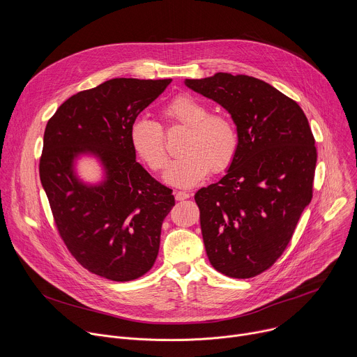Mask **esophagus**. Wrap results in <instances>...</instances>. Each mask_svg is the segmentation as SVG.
<instances>
[{"mask_svg": "<svg viewBox=\"0 0 357 357\" xmlns=\"http://www.w3.org/2000/svg\"><path fill=\"white\" fill-rule=\"evenodd\" d=\"M189 196H190V195H189V193H186V192H176V193H175V199H176V200H179V202H181V200H186V199H189Z\"/></svg>", "mask_w": 357, "mask_h": 357, "instance_id": "obj_1", "label": "esophagus"}]
</instances>
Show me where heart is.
Returning <instances> with one entry per match:
<instances>
[{
    "label": "heart",
    "instance_id": "b5f03b06",
    "mask_svg": "<svg viewBox=\"0 0 357 357\" xmlns=\"http://www.w3.org/2000/svg\"><path fill=\"white\" fill-rule=\"evenodd\" d=\"M168 123L189 128L182 146V158L174 161L165 181L178 188L200 183L210 171L224 172L235 160L240 136L235 123L225 114L210 113V109L190 95L182 93L171 99L162 109ZM130 144L136 155L155 174L164 172L169 155L165 135L157 122L137 119L130 126Z\"/></svg>",
    "mask_w": 357,
    "mask_h": 357
}]
</instances>
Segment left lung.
Masks as SVG:
<instances>
[{"label": "left lung", "instance_id": "8db88e82", "mask_svg": "<svg viewBox=\"0 0 357 357\" xmlns=\"http://www.w3.org/2000/svg\"><path fill=\"white\" fill-rule=\"evenodd\" d=\"M185 84L228 110L240 147L227 174L195 195L211 266L235 279L268 271L312 199L315 140L296 100L271 84L217 73Z\"/></svg>", "mask_w": 357, "mask_h": 357}]
</instances>
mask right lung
Listing matches in <instances>:
<instances>
[{"label": "right lung", "mask_w": 357, "mask_h": 357, "mask_svg": "<svg viewBox=\"0 0 357 357\" xmlns=\"http://www.w3.org/2000/svg\"><path fill=\"white\" fill-rule=\"evenodd\" d=\"M172 79L113 78L68 98L49 119L39 162L59 235L91 273L130 282L154 265L162 221L175 204L172 189L137 161L130 126ZM104 164L107 179L84 185L73 175L78 153Z\"/></svg>", "instance_id": "right-lung-1"}]
</instances>
